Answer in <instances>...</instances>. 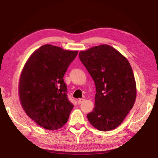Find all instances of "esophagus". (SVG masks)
I'll list each match as a JSON object with an SVG mask.
<instances>
[{
    "mask_svg": "<svg viewBox=\"0 0 158 158\" xmlns=\"http://www.w3.org/2000/svg\"><path fill=\"white\" fill-rule=\"evenodd\" d=\"M84 101H85V99H83V98L79 99V100H78V104H79V105H80V104H81L82 102H83Z\"/></svg>",
    "mask_w": 158,
    "mask_h": 158,
    "instance_id": "esophagus-1",
    "label": "esophagus"
}]
</instances>
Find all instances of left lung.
Here are the masks:
<instances>
[{
  "label": "left lung",
  "mask_w": 158,
  "mask_h": 158,
  "mask_svg": "<svg viewBox=\"0 0 158 158\" xmlns=\"http://www.w3.org/2000/svg\"><path fill=\"white\" fill-rule=\"evenodd\" d=\"M79 58L96 85L95 107L87 115L100 131L116 128L132 109L136 85L132 67L122 53L109 45L79 52Z\"/></svg>",
  "instance_id": "1"
}]
</instances>
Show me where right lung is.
Returning <instances> with one entry per match:
<instances>
[{"instance_id": "obj_1", "label": "right lung", "mask_w": 158, "mask_h": 158, "mask_svg": "<svg viewBox=\"0 0 158 158\" xmlns=\"http://www.w3.org/2000/svg\"><path fill=\"white\" fill-rule=\"evenodd\" d=\"M77 53L46 44L32 53L22 69L19 82L22 108L47 130L64 126L73 108L63 77Z\"/></svg>"}]
</instances>
